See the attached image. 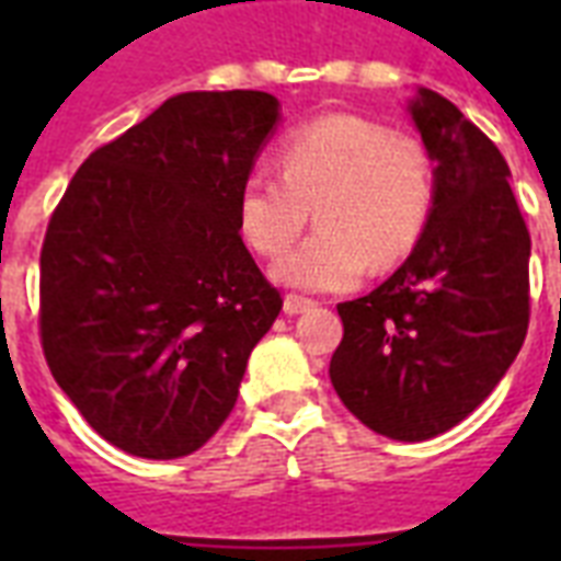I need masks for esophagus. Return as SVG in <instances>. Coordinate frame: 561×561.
I'll use <instances>...</instances> for the list:
<instances>
[{"label": "esophagus", "instance_id": "obj_1", "mask_svg": "<svg viewBox=\"0 0 561 561\" xmlns=\"http://www.w3.org/2000/svg\"><path fill=\"white\" fill-rule=\"evenodd\" d=\"M314 306V299L308 297H299V294H288L285 297V314H302V311H308V308Z\"/></svg>", "mask_w": 561, "mask_h": 561}]
</instances>
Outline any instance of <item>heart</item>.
<instances>
[{
    "mask_svg": "<svg viewBox=\"0 0 561 561\" xmlns=\"http://www.w3.org/2000/svg\"><path fill=\"white\" fill-rule=\"evenodd\" d=\"M279 173L250 171L238 227L255 253L279 259L308 227L314 236L273 267L302 290H346L390 271L425 236L436 203L434 157L422 139L367 116L334 113L297 127L279 148Z\"/></svg>",
    "mask_w": 561,
    "mask_h": 561,
    "instance_id": "1",
    "label": "heart"
}]
</instances>
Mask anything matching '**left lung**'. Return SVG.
<instances>
[{
    "label": "left lung",
    "mask_w": 561,
    "mask_h": 561,
    "mask_svg": "<svg viewBox=\"0 0 561 561\" xmlns=\"http://www.w3.org/2000/svg\"><path fill=\"white\" fill-rule=\"evenodd\" d=\"M408 110L436 162L434 215L390 279L337 306L329 375L369 431L422 443L469 416L522 350L530 232L495 142L425 87Z\"/></svg>",
    "instance_id": "1"
}]
</instances>
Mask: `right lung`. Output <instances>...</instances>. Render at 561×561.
I'll use <instances>...</instances> for the list:
<instances>
[{
  "instance_id": "right-lung-1",
  "label": "right lung",
  "mask_w": 561,
  "mask_h": 561,
  "mask_svg": "<svg viewBox=\"0 0 561 561\" xmlns=\"http://www.w3.org/2000/svg\"><path fill=\"white\" fill-rule=\"evenodd\" d=\"M279 125L271 92H180L75 171L39 253V341L122 451L174 460L232 413L282 311L238 236V192Z\"/></svg>"
}]
</instances>
